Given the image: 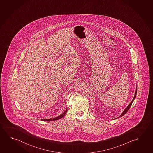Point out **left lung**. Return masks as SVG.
Masks as SVG:
<instances>
[{"label":"left lung","mask_w":153,"mask_h":153,"mask_svg":"<svg viewBox=\"0 0 153 153\" xmlns=\"http://www.w3.org/2000/svg\"><path fill=\"white\" fill-rule=\"evenodd\" d=\"M137 86H136V90H135V93H134V97H133V99L131 101V102L130 103V104H129V105L126 107V108H125L124 110L123 111V113L121 114V115H120L119 117H118L115 118V120L117 119L118 118L120 117L123 116V115H125L126 113L128 112V109H130V108L131 107V106L132 105V104L133 101L134 100V99H135V97H136V95H137Z\"/></svg>","instance_id":"8db88e82"}]
</instances>
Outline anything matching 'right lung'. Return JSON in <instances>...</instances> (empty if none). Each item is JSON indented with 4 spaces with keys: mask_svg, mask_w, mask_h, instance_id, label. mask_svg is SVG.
I'll use <instances>...</instances> for the list:
<instances>
[{
    "mask_svg": "<svg viewBox=\"0 0 153 153\" xmlns=\"http://www.w3.org/2000/svg\"><path fill=\"white\" fill-rule=\"evenodd\" d=\"M67 109L66 110L62 113L58 117H56L52 118H50V119H46V120H44V121H53V120H60L61 118L63 117L65 115V114L67 113Z\"/></svg>",
    "mask_w": 153,
    "mask_h": 153,
    "instance_id": "1",
    "label": "right lung"
}]
</instances>
